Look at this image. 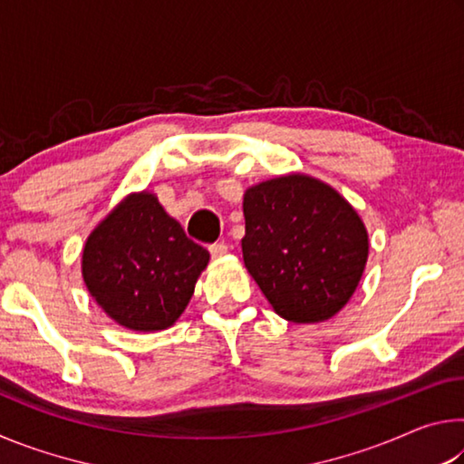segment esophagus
<instances>
[{
  "mask_svg": "<svg viewBox=\"0 0 464 464\" xmlns=\"http://www.w3.org/2000/svg\"><path fill=\"white\" fill-rule=\"evenodd\" d=\"M227 243L225 241H218V243H210L208 246V251H210V256L213 257H223L225 254H227Z\"/></svg>",
  "mask_w": 464,
  "mask_h": 464,
  "instance_id": "obj_1",
  "label": "esophagus"
}]
</instances>
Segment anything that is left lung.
Instances as JSON below:
<instances>
[{
  "label": "left lung",
  "mask_w": 464,
  "mask_h": 464,
  "mask_svg": "<svg viewBox=\"0 0 464 464\" xmlns=\"http://www.w3.org/2000/svg\"><path fill=\"white\" fill-rule=\"evenodd\" d=\"M243 262L274 311L293 324L334 317L360 282L368 235L334 188L285 176L243 196Z\"/></svg>",
  "instance_id": "obj_1"
}]
</instances>
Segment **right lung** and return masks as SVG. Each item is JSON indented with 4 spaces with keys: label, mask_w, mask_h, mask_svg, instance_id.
I'll list each match as a JSON object with an SVG mask.
<instances>
[{
    "label": "right lung",
    "mask_w": 464,
    "mask_h": 464,
    "mask_svg": "<svg viewBox=\"0 0 464 464\" xmlns=\"http://www.w3.org/2000/svg\"><path fill=\"white\" fill-rule=\"evenodd\" d=\"M208 257L155 196L143 192L93 229L82 270L85 286L110 317L135 332H157L182 315Z\"/></svg>",
    "instance_id": "add662e5"
}]
</instances>
